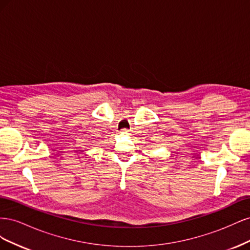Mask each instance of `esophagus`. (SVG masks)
Wrapping results in <instances>:
<instances>
[{"label":"esophagus","mask_w":250,"mask_h":250,"mask_svg":"<svg viewBox=\"0 0 250 250\" xmlns=\"http://www.w3.org/2000/svg\"><path fill=\"white\" fill-rule=\"evenodd\" d=\"M122 132H123V133H126V132H128V129H126V128H124V129H122Z\"/></svg>","instance_id":"obj_1"}]
</instances>
